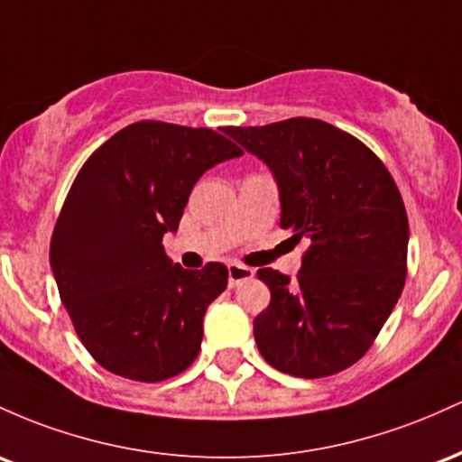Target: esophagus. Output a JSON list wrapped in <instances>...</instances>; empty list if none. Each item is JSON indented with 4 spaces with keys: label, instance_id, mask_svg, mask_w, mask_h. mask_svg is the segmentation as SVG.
Instances as JSON below:
<instances>
[{
    "label": "esophagus",
    "instance_id": "34e87169",
    "mask_svg": "<svg viewBox=\"0 0 462 462\" xmlns=\"http://www.w3.org/2000/svg\"><path fill=\"white\" fill-rule=\"evenodd\" d=\"M255 277V271L248 266H242V263H229V286L236 288L240 286L242 282H248V279Z\"/></svg>",
    "mask_w": 462,
    "mask_h": 462
}]
</instances>
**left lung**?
<instances>
[{
    "mask_svg": "<svg viewBox=\"0 0 462 462\" xmlns=\"http://www.w3.org/2000/svg\"><path fill=\"white\" fill-rule=\"evenodd\" d=\"M273 172L282 229L308 240L299 282L257 277L271 305L253 320L259 354L294 377L334 375L366 354L406 282L408 216L384 163L328 122L225 128Z\"/></svg>",
    "mask_w": 462,
    "mask_h": 462,
    "instance_id": "obj_1",
    "label": "left lung"
}]
</instances>
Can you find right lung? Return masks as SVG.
<instances>
[{
    "instance_id": "obj_1",
    "label": "right lung",
    "mask_w": 462,
    "mask_h": 462,
    "mask_svg": "<svg viewBox=\"0 0 462 462\" xmlns=\"http://www.w3.org/2000/svg\"><path fill=\"white\" fill-rule=\"evenodd\" d=\"M242 150L209 128L137 122L87 159L56 220L50 263L78 338L100 366L137 382L196 360L209 303L229 273L165 255L196 180Z\"/></svg>"
}]
</instances>
